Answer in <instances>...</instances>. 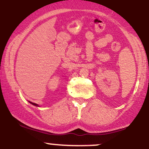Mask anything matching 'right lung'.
Listing matches in <instances>:
<instances>
[{
    "instance_id": "right-lung-1",
    "label": "right lung",
    "mask_w": 149,
    "mask_h": 149,
    "mask_svg": "<svg viewBox=\"0 0 149 149\" xmlns=\"http://www.w3.org/2000/svg\"><path fill=\"white\" fill-rule=\"evenodd\" d=\"M30 102L31 104H33V105H35V106H38V105H37V104H35V103H33V102Z\"/></svg>"
}]
</instances>
